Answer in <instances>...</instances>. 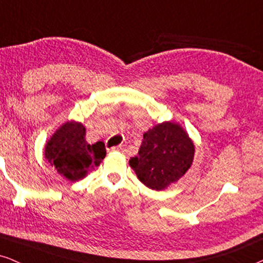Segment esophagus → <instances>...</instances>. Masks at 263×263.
Instances as JSON below:
<instances>
[{
  "label": "esophagus",
  "mask_w": 263,
  "mask_h": 263,
  "mask_svg": "<svg viewBox=\"0 0 263 263\" xmlns=\"http://www.w3.org/2000/svg\"><path fill=\"white\" fill-rule=\"evenodd\" d=\"M111 151H114V152H122V153H124L125 152V146L120 145V146L112 147V148H111Z\"/></svg>",
  "instance_id": "34e87169"
}]
</instances>
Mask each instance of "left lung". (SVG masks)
Masks as SVG:
<instances>
[{
  "label": "left lung",
  "mask_w": 263,
  "mask_h": 263,
  "mask_svg": "<svg viewBox=\"0 0 263 263\" xmlns=\"http://www.w3.org/2000/svg\"><path fill=\"white\" fill-rule=\"evenodd\" d=\"M195 146L178 123H158L143 134L138 156L129 165L139 181L153 190H164L185 175L192 166Z\"/></svg>",
  "instance_id": "8db88e82"
}]
</instances>
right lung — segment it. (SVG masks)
<instances>
[{"label": "right lung", "mask_w": 263, "mask_h": 263, "mask_svg": "<svg viewBox=\"0 0 263 263\" xmlns=\"http://www.w3.org/2000/svg\"><path fill=\"white\" fill-rule=\"evenodd\" d=\"M85 136L86 128L81 122L68 121L53 133L45 145V159L69 181L86 177L106 156L104 142L89 145Z\"/></svg>", "instance_id": "obj_1"}]
</instances>
